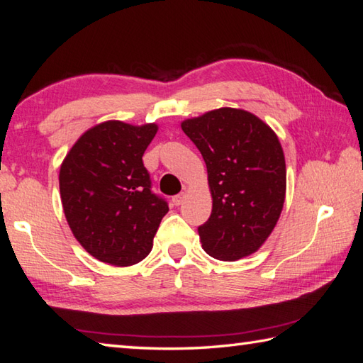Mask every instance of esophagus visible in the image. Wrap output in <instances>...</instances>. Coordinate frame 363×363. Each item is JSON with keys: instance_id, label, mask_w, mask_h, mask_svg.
I'll return each instance as SVG.
<instances>
[{"instance_id": "34e87169", "label": "esophagus", "mask_w": 363, "mask_h": 363, "mask_svg": "<svg viewBox=\"0 0 363 363\" xmlns=\"http://www.w3.org/2000/svg\"><path fill=\"white\" fill-rule=\"evenodd\" d=\"M184 199H186V194H184V191H182V194H177V195H174V196L172 198V203H173L174 206H181Z\"/></svg>"}]
</instances>
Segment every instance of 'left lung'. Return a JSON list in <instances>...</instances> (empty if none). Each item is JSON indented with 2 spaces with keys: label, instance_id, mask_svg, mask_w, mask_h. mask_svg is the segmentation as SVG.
Masks as SVG:
<instances>
[{
  "label": "left lung",
  "instance_id": "left-lung-1",
  "mask_svg": "<svg viewBox=\"0 0 363 363\" xmlns=\"http://www.w3.org/2000/svg\"><path fill=\"white\" fill-rule=\"evenodd\" d=\"M181 128L207 167L212 213L198 228L209 256L234 262L256 252L281 217L287 173L279 138L256 115L221 107Z\"/></svg>",
  "mask_w": 363,
  "mask_h": 363
}]
</instances>
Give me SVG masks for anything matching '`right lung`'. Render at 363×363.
Wrapping results in <instances>:
<instances>
[{
	"label": "right lung",
	"mask_w": 363,
	"mask_h": 363,
	"mask_svg": "<svg viewBox=\"0 0 363 363\" xmlns=\"http://www.w3.org/2000/svg\"><path fill=\"white\" fill-rule=\"evenodd\" d=\"M156 123L134 126L109 120L86 130L59 172L60 199L68 226L90 256L115 267L143 260L168 212L151 191L143 152Z\"/></svg>",
	"instance_id": "right-lung-1"
}]
</instances>
